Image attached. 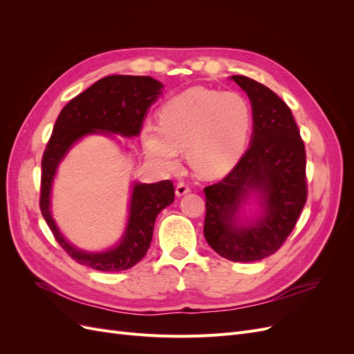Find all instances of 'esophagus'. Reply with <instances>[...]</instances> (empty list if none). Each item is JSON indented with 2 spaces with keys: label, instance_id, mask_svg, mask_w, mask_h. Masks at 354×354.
Returning <instances> with one entry per match:
<instances>
[{
  "label": "esophagus",
  "instance_id": "34e87169",
  "mask_svg": "<svg viewBox=\"0 0 354 354\" xmlns=\"http://www.w3.org/2000/svg\"><path fill=\"white\" fill-rule=\"evenodd\" d=\"M189 192H190V186H189V183H186V181H180V183H177V186H176L177 196H183V195L189 194Z\"/></svg>",
  "mask_w": 354,
  "mask_h": 354
}]
</instances>
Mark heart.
I'll return each mask as SVG.
<instances>
[{"mask_svg": "<svg viewBox=\"0 0 354 354\" xmlns=\"http://www.w3.org/2000/svg\"><path fill=\"white\" fill-rule=\"evenodd\" d=\"M252 128V109L243 95L203 87L168 100L159 124H147L142 138L158 164L176 168L180 151L202 177H217L238 162Z\"/></svg>", "mask_w": 354, "mask_h": 354, "instance_id": "heart-1", "label": "heart"}]
</instances>
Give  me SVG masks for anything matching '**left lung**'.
Wrapping results in <instances>:
<instances>
[{"label": "left lung", "mask_w": 354, "mask_h": 354, "mask_svg": "<svg viewBox=\"0 0 354 354\" xmlns=\"http://www.w3.org/2000/svg\"><path fill=\"white\" fill-rule=\"evenodd\" d=\"M232 80L252 106L251 145L223 180L203 189V234L211 248L236 263L274 254L294 230L307 201L306 147L288 104L266 85L242 75ZM260 191L263 216L238 227L234 216L250 191Z\"/></svg>", "instance_id": "left-lung-1"}]
</instances>
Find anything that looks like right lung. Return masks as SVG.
<instances>
[{"instance_id":"add662e5","label":"right lung","mask_w":354,"mask_h":354,"mask_svg":"<svg viewBox=\"0 0 354 354\" xmlns=\"http://www.w3.org/2000/svg\"><path fill=\"white\" fill-rule=\"evenodd\" d=\"M162 84L151 77L111 75L62 109L41 160L39 208L53 236L77 263L100 272H121L136 266L146 255L153 236L158 214L174 201L171 180L153 185H136L133 189L130 218L121 243L106 252H84L69 245L57 230L50 212V190L56 168L71 146L82 136L95 131L125 137L142 130L146 111L160 94Z\"/></svg>"}]
</instances>
